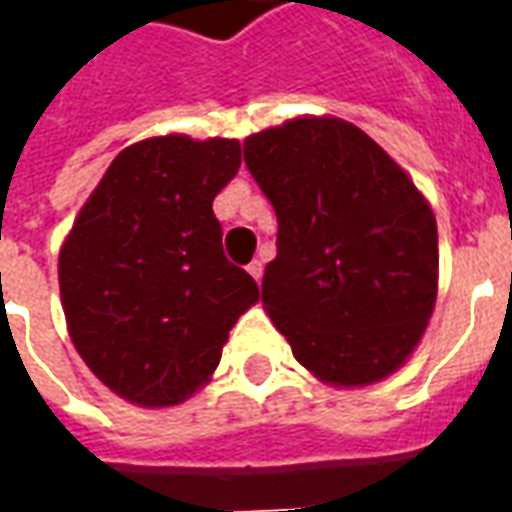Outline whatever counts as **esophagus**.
I'll use <instances>...</instances> for the list:
<instances>
[{
  "mask_svg": "<svg viewBox=\"0 0 512 512\" xmlns=\"http://www.w3.org/2000/svg\"><path fill=\"white\" fill-rule=\"evenodd\" d=\"M246 271H249V274H252L257 282H260V277H263V263H260V260H252V263L246 266Z\"/></svg>",
  "mask_w": 512,
  "mask_h": 512,
  "instance_id": "1",
  "label": "esophagus"
}]
</instances>
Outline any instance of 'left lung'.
I'll list each match as a JSON object with an SVG mask.
<instances>
[{
  "label": "left lung",
  "instance_id": "1",
  "mask_svg": "<svg viewBox=\"0 0 512 512\" xmlns=\"http://www.w3.org/2000/svg\"><path fill=\"white\" fill-rule=\"evenodd\" d=\"M244 161L277 211L263 304L293 356L334 386L395 373L436 304L428 200L381 145L337 117L246 136Z\"/></svg>",
  "mask_w": 512,
  "mask_h": 512
}]
</instances>
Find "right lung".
<instances>
[{"label": "right lung", "mask_w": 512, "mask_h": 512, "mask_svg": "<svg viewBox=\"0 0 512 512\" xmlns=\"http://www.w3.org/2000/svg\"><path fill=\"white\" fill-rule=\"evenodd\" d=\"M238 139L153 136L126 147L60 249L68 332L87 367L136 406H178L222 359L260 288L222 249L213 197Z\"/></svg>", "instance_id": "1"}]
</instances>
